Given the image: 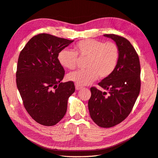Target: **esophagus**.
<instances>
[{
    "label": "esophagus",
    "instance_id": "34e87169",
    "mask_svg": "<svg viewBox=\"0 0 158 158\" xmlns=\"http://www.w3.org/2000/svg\"><path fill=\"white\" fill-rule=\"evenodd\" d=\"M82 88H83V86H81L79 85H75V89L76 90H80V89H82Z\"/></svg>",
    "mask_w": 158,
    "mask_h": 158
}]
</instances>
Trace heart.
<instances>
[{
	"label": "heart",
	"instance_id": "b5f03b06",
	"mask_svg": "<svg viewBox=\"0 0 158 158\" xmlns=\"http://www.w3.org/2000/svg\"><path fill=\"white\" fill-rule=\"evenodd\" d=\"M77 55L87 58L85 65L87 69L69 73L67 78L81 86L90 85L98 76L106 79L111 75L117 66L120 52L118 45L113 42L86 39L74 45V51L68 49L61 50L58 60L64 68L73 69L77 65Z\"/></svg>",
	"mask_w": 158,
	"mask_h": 158
}]
</instances>
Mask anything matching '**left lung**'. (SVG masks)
<instances>
[{
  "label": "left lung",
  "instance_id": "obj_1",
  "mask_svg": "<svg viewBox=\"0 0 158 158\" xmlns=\"http://www.w3.org/2000/svg\"><path fill=\"white\" fill-rule=\"evenodd\" d=\"M118 45L120 56L114 72L98 85L107 92L90 88L88 106L90 117L102 127L120 124L130 114L141 89V66L138 54L129 40L116 34H104Z\"/></svg>",
  "mask_w": 158,
  "mask_h": 158
}]
</instances>
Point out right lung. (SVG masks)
<instances>
[{
    "label": "right lung",
    "instance_id": "right-lung-1",
    "mask_svg": "<svg viewBox=\"0 0 158 158\" xmlns=\"http://www.w3.org/2000/svg\"><path fill=\"white\" fill-rule=\"evenodd\" d=\"M73 40L39 34L25 45L19 56L16 84L27 113L38 123L56 124L67 110L75 92L72 81L61 83L65 71L58 60L59 52Z\"/></svg>",
    "mask_w": 158,
    "mask_h": 158
}]
</instances>
